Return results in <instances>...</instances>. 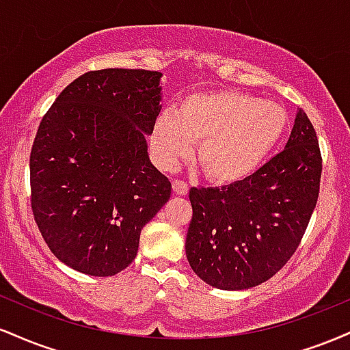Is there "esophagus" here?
<instances>
[{
  "label": "esophagus",
  "mask_w": 350,
  "mask_h": 350,
  "mask_svg": "<svg viewBox=\"0 0 350 350\" xmlns=\"http://www.w3.org/2000/svg\"><path fill=\"white\" fill-rule=\"evenodd\" d=\"M172 189H174V194H178V196H187V192H189V186L180 179L172 180Z\"/></svg>",
  "instance_id": "1"
}]
</instances>
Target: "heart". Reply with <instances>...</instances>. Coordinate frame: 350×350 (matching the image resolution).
<instances>
[{
    "mask_svg": "<svg viewBox=\"0 0 350 350\" xmlns=\"http://www.w3.org/2000/svg\"><path fill=\"white\" fill-rule=\"evenodd\" d=\"M288 113L278 103L235 90L187 95L176 113H163L152 150L164 167L186 159L199 143L198 164L220 186L242 183L267 161L286 131Z\"/></svg>",
    "mask_w": 350,
    "mask_h": 350,
    "instance_id": "obj_1",
    "label": "heart"
}]
</instances>
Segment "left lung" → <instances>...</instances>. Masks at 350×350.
<instances>
[{
    "instance_id": "8db88e82",
    "label": "left lung",
    "mask_w": 350,
    "mask_h": 350,
    "mask_svg": "<svg viewBox=\"0 0 350 350\" xmlns=\"http://www.w3.org/2000/svg\"><path fill=\"white\" fill-rule=\"evenodd\" d=\"M323 158L298 110L284 150L242 183L192 187L189 265L219 290H248L278 273L299 247L319 196Z\"/></svg>"
}]
</instances>
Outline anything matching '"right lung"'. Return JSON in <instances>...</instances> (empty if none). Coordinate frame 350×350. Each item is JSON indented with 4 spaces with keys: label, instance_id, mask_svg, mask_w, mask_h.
<instances>
[{
    "label": "right lung",
    "instance_id": "add662e5",
    "mask_svg": "<svg viewBox=\"0 0 350 350\" xmlns=\"http://www.w3.org/2000/svg\"><path fill=\"white\" fill-rule=\"evenodd\" d=\"M161 72L90 70L41 120L29 158L31 208L62 263L113 276L135 260L142 228L171 198L146 135L161 111Z\"/></svg>",
    "mask_w": 350,
    "mask_h": 350
}]
</instances>
